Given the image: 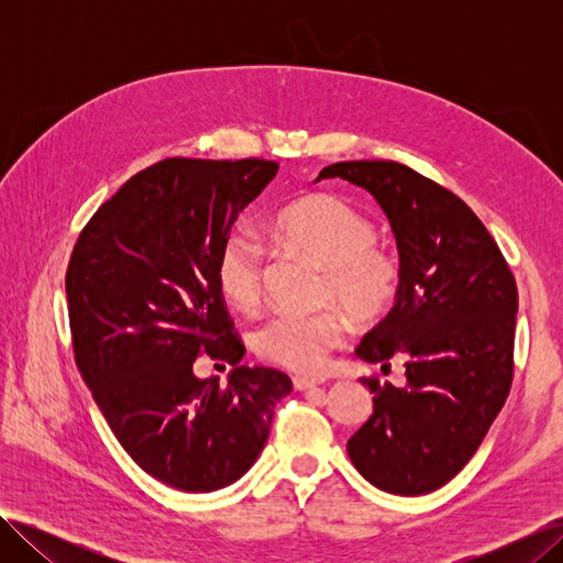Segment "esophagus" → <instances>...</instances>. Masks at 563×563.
<instances>
[{
	"label": "esophagus",
	"mask_w": 563,
	"mask_h": 563,
	"mask_svg": "<svg viewBox=\"0 0 563 563\" xmlns=\"http://www.w3.org/2000/svg\"><path fill=\"white\" fill-rule=\"evenodd\" d=\"M323 383V378H310V376H294V387L296 389H310V387H317V385H321Z\"/></svg>",
	"instance_id": "1"
}]
</instances>
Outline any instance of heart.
<instances>
[{
    "label": "heart",
    "mask_w": 563,
    "mask_h": 563,
    "mask_svg": "<svg viewBox=\"0 0 563 563\" xmlns=\"http://www.w3.org/2000/svg\"><path fill=\"white\" fill-rule=\"evenodd\" d=\"M269 232L282 246L327 269L323 300L338 302L354 321H376L397 300L399 255L376 242L371 218L345 199L329 192L298 197L275 216ZM265 258L255 234L236 230L225 236L216 261V284L234 308L251 310L261 302ZM343 338L345 319L335 310H282L253 329L251 345L272 364L314 371Z\"/></svg>",
    "instance_id": "1"
}]
</instances>
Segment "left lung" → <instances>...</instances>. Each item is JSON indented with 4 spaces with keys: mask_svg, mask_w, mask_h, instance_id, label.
Returning a JSON list of instances; mask_svg holds the SVG:
<instances>
[{
    "mask_svg": "<svg viewBox=\"0 0 563 563\" xmlns=\"http://www.w3.org/2000/svg\"><path fill=\"white\" fill-rule=\"evenodd\" d=\"M321 178L368 190L395 232V308L356 347L406 385L362 378L373 413L347 441L352 465L387 493L422 496L467 465L512 387L517 282L467 203L399 162H338Z\"/></svg>",
    "mask_w": 563,
    "mask_h": 563,
    "instance_id": "left-lung-1",
    "label": "left lung"
}]
</instances>
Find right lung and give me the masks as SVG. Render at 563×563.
Here are the masks:
<instances>
[{"label":"right lung","instance_id":"1","mask_svg":"<svg viewBox=\"0 0 563 563\" xmlns=\"http://www.w3.org/2000/svg\"><path fill=\"white\" fill-rule=\"evenodd\" d=\"M277 168L267 159L152 164L93 213L67 265L84 383L135 463L187 493L246 474L277 401L294 389L277 368L240 366L246 350L216 284L220 246ZM199 353L235 366L225 388L194 376Z\"/></svg>","mask_w":563,"mask_h":563}]
</instances>
